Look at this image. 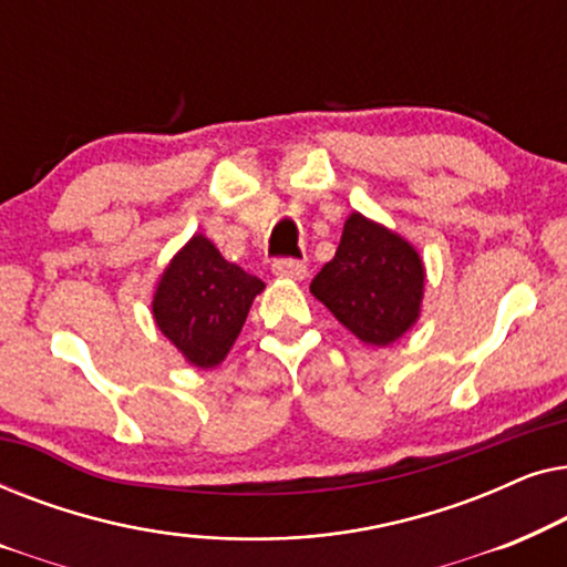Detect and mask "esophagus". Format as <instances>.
<instances>
[{"instance_id":"esophagus-1","label":"esophagus","mask_w":567,"mask_h":567,"mask_svg":"<svg viewBox=\"0 0 567 567\" xmlns=\"http://www.w3.org/2000/svg\"><path fill=\"white\" fill-rule=\"evenodd\" d=\"M274 274L278 278H291V281H301V278L307 276V266L301 260L284 258V260H276L274 262Z\"/></svg>"}]
</instances>
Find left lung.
Returning a JSON list of instances; mask_svg holds the SVG:
<instances>
[{
    "label": "left lung",
    "instance_id": "1",
    "mask_svg": "<svg viewBox=\"0 0 567 567\" xmlns=\"http://www.w3.org/2000/svg\"><path fill=\"white\" fill-rule=\"evenodd\" d=\"M315 299L367 346H392L421 317L425 266L398 231L353 212L336 258L309 284Z\"/></svg>",
    "mask_w": 567,
    "mask_h": 567
}]
</instances>
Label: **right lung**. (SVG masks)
<instances>
[{
	"label": "right lung",
	"instance_id": "add662e5",
	"mask_svg": "<svg viewBox=\"0 0 567 567\" xmlns=\"http://www.w3.org/2000/svg\"><path fill=\"white\" fill-rule=\"evenodd\" d=\"M262 289L258 276L229 262L198 231L173 255L154 286V324L190 367L214 369L227 359Z\"/></svg>",
	"mask_w": 567,
	"mask_h": 567
}]
</instances>
